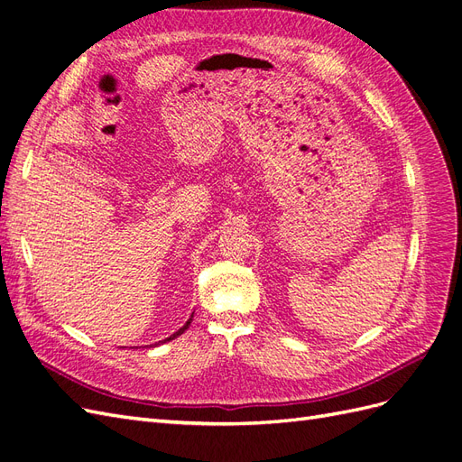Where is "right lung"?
I'll use <instances>...</instances> for the list:
<instances>
[{
	"instance_id": "1",
	"label": "right lung",
	"mask_w": 462,
	"mask_h": 462,
	"mask_svg": "<svg viewBox=\"0 0 462 462\" xmlns=\"http://www.w3.org/2000/svg\"><path fill=\"white\" fill-rule=\"evenodd\" d=\"M190 321H192V316H190V318H189V321H187V324H185V326H183V328H180V329H179V331H175V333H173V335H171V337H167V339H163V341H160V343H165V341H171V339H175V337H179V335H180V333H185V329H187V328H189V326H190Z\"/></svg>"
}]
</instances>
